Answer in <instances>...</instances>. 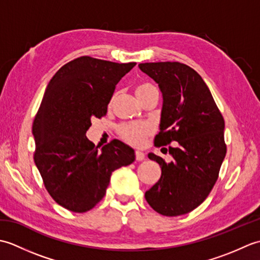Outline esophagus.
<instances>
[{"label": "esophagus", "mask_w": 260, "mask_h": 260, "mask_svg": "<svg viewBox=\"0 0 260 260\" xmlns=\"http://www.w3.org/2000/svg\"><path fill=\"white\" fill-rule=\"evenodd\" d=\"M135 158H136V161H143V159L145 158V154L143 152L136 151L135 152Z\"/></svg>", "instance_id": "1"}]
</instances>
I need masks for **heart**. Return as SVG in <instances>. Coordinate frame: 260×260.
<instances>
[{
  "label": "heart",
  "mask_w": 260,
  "mask_h": 260,
  "mask_svg": "<svg viewBox=\"0 0 260 260\" xmlns=\"http://www.w3.org/2000/svg\"><path fill=\"white\" fill-rule=\"evenodd\" d=\"M153 91H157L155 86L150 82H141L135 88V93L137 98L142 102L147 95ZM152 133L151 126L140 121V123H125L118 127V134L126 143L128 144L140 147L144 144L145 140Z\"/></svg>",
  "instance_id": "1"
}]
</instances>
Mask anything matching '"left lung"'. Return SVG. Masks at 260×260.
I'll return each mask as SVG.
<instances>
[{
	"mask_svg": "<svg viewBox=\"0 0 260 260\" xmlns=\"http://www.w3.org/2000/svg\"><path fill=\"white\" fill-rule=\"evenodd\" d=\"M139 67L158 84L163 96L155 145H174L169 146L170 163L148 154L162 174L145 199L159 214H185L206 200L218 180L227 153L224 120L206 82L189 66L167 61Z\"/></svg>",
	"mask_w": 260,
	"mask_h": 260,
	"instance_id": "left-lung-1",
	"label": "left lung"
}]
</instances>
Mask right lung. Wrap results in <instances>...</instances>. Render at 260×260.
<instances>
[{
	"label": "right lung",
	"mask_w": 260,
	"mask_h": 260,
	"mask_svg": "<svg viewBox=\"0 0 260 260\" xmlns=\"http://www.w3.org/2000/svg\"><path fill=\"white\" fill-rule=\"evenodd\" d=\"M135 62L84 56L66 63L49 82L33 120V158L49 194L73 212H86L104 198L115 170L135 152L114 140L102 150L87 139L92 118L107 113L115 87Z\"/></svg>",
	"instance_id": "1"
}]
</instances>
